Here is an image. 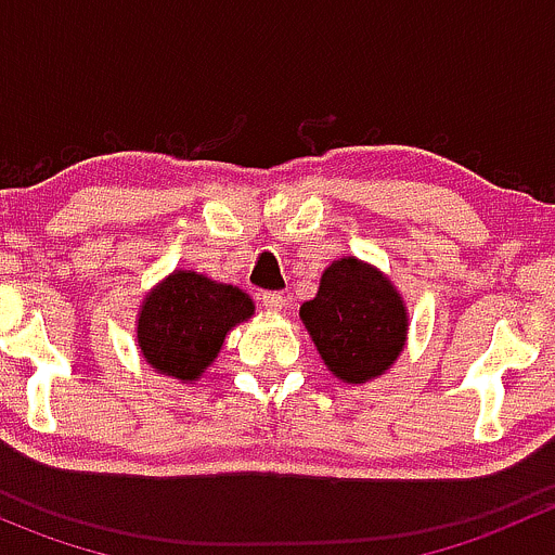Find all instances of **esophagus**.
Wrapping results in <instances>:
<instances>
[{"label":"esophagus","mask_w":555,"mask_h":555,"mask_svg":"<svg viewBox=\"0 0 555 555\" xmlns=\"http://www.w3.org/2000/svg\"><path fill=\"white\" fill-rule=\"evenodd\" d=\"M260 304L266 306L268 311H282L284 306H287V298H284L282 293H273V289H266V293H260Z\"/></svg>","instance_id":"1"}]
</instances>
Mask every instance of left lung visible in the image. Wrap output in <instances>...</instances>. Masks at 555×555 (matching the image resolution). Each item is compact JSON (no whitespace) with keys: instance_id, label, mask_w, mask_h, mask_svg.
Instances as JSON below:
<instances>
[{"instance_id":"8db88e82","label":"left lung","mask_w":555,"mask_h":555,"mask_svg":"<svg viewBox=\"0 0 555 555\" xmlns=\"http://www.w3.org/2000/svg\"><path fill=\"white\" fill-rule=\"evenodd\" d=\"M324 365L346 384L382 376L405 344V306L365 262L340 257L322 273L313 300L300 306Z\"/></svg>"}]
</instances>
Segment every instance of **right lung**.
Masks as SVG:
<instances>
[{"instance_id": "1", "label": "right lung", "mask_w": 555, "mask_h": 555, "mask_svg": "<svg viewBox=\"0 0 555 555\" xmlns=\"http://www.w3.org/2000/svg\"><path fill=\"white\" fill-rule=\"evenodd\" d=\"M249 295L193 271H177L142 306L139 349L155 371L193 382L220 351L233 324L251 317Z\"/></svg>"}]
</instances>
